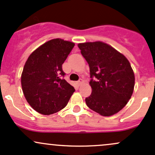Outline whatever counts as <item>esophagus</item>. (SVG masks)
I'll return each instance as SVG.
<instances>
[{
  "label": "esophagus",
  "mask_w": 155,
  "mask_h": 155,
  "mask_svg": "<svg viewBox=\"0 0 155 155\" xmlns=\"http://www.w3.org/2000/svg\"><path fill=\"white\" fill-rule=\"evenodd\" d=\"M83 81H83L82 79H80L79 80V81H76V84H77L78 86H79V85H81V83H83Z\"/></svg>",
  "instance_id": "obj_1"
}]
</instances>
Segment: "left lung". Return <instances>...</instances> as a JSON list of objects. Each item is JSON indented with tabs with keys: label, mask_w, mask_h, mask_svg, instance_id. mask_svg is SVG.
Returning <instances> with one entry per match:
<instances>
[{
	"label": "left lung",
	"mask_w": 155,
	"mask_h": 155,
	"mask_svg": "<svg viewBox=\"0 0 155 155\" xmlns=\"http://www.w3.org/2000/svg\"><path fill=\"white\" fill-rule=\"evenodd\" d=\"M78 47L90 66L92 93L85 98L87 106L102 116L115 114L127 104L134 89L135 76L128 60L104 42Z\"/></svg>",
	"instance_id": "obj_1"
}]
</instances>
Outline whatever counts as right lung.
<instances>
[{
	"mask_svg": "<svg viewBox=\"0 0 155 155\" xmlns=\"http://www.w3.org/2000/svg\"><path fill=\"white\" fill-rule=\"evenodd\" d=\"M73 42L51 39L30 55L21 76L23 93L33 109L44 115L60 111L75 89L63 79L62 65L74 47Z\"/></svg>",
	"mask_w": 155,
	"mask_h": 155,
	"instance_id": "1",
	"label": "right lung"
}]
</instances>
